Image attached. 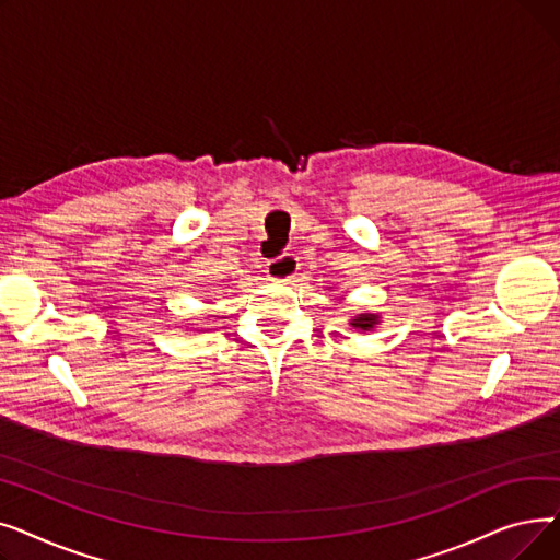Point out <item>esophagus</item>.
<instances>
[{
	"mask_svg": "<svg viewBox=\"0 0 560 560\" xmlns=\"http://www.w3.org/2000/svg\"><path fill=\"white\" fill-rule=\"evenodd\" d=\"M298 270H300V258L295 254H281L265 265V275H268V279L279 283L295 279Z\"/></svg>",
	"mask_w": 560,
	"mask_h": 560,
	"instance_id": "34e87169",
	"label": "esophagus"
}]
</instances>
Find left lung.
Instances as JSON below:
<instances>
[{
	"mask_svg": "<svg viewBox=\"0 0 560 560\" xmlns=\"http://www.w3.org/2000/svg\"><path fill=\"white\" fill-rule=\"evenodd\" d=\"M374 325H376V315H370V313H363V315H359L357 319H351V327L363 329V331L372 329Z\"/></svg>",
	"mask_w": 560,
	"mask_h": 560,
	"instance_id": "8db88e82",
	"label": "left lung"
}]
</instances>
